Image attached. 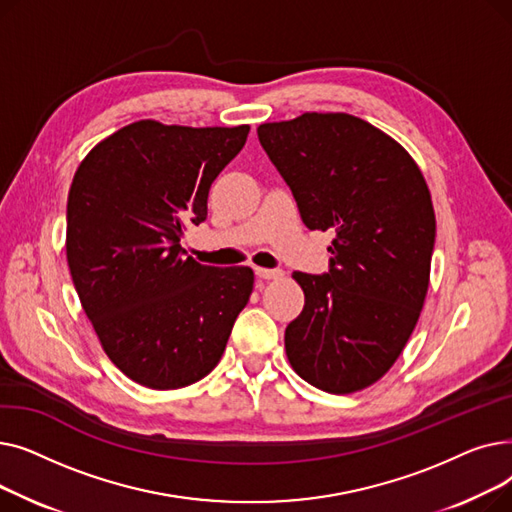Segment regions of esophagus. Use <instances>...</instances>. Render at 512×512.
I'll return each mask as SVG.
<instances>
[{"label":"esophagus","mask_w":512,"mask_h":512,"mask_svg":"<svg viewBox=\"0 0 512 512\" xmlns=\"http://www.w3.org/2000/svg\"><path fill=\"white\" fill-rule=\"evenodd\" d=\"M255 274H257V278H261V280H280V278L284 276L282 270H267V267H257Z\"/></svg>","instance_id":"obj_1"}]
</instances>
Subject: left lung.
<instances>
[{
    "instance_id": "1",
    "label": "left lung",
    "mask_w": 512,
    "mask_h": 512,
    "mask_svg": "<svg viewBox=\"0 0 512 512\" xmlns=\"http://www.w3.org/2000/svg\"><path fill=\"white\" fill-rule=\"evenodd\" d=\"M309 230H332L330 272H294L305 292L286 355L305 382L351 394L378 382L411 338L436 242L432 195L415 159L351 114L307 112L257 128Z\"/></svg>"
}]
</instances>
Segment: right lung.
Segmentation results:
<instances>
[{"label":"right lung","instance_id":"add662e5","mask_svg":"<svg viewBox=\"0 0 512 512\" xmlns=\"http://www.w3.org/2000/svg\"><path fill=\"white\" fill-rule=\"evenodd\" d=\"M249 126L132 122L80 161L66 209V257L105 355L153 390L191 386L220 363L253 292L251 267L184 257L188 224L207 218L211 182Z\"/></svg>","mask_w":512,"mask_h":512}]
</instances>
